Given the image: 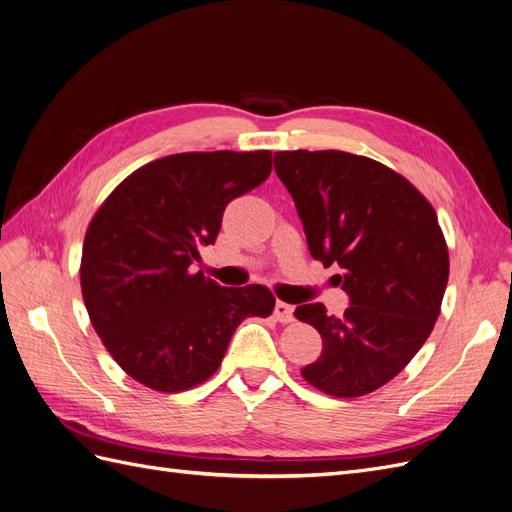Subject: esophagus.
<instances>
[{"mask_svg":"<svg viewBox=\"0 0 512 512\" xmlns=\"http://www.w3.org/2000/svg\"><path fill=\"white\" fill-rule=\"evenodd\" d=\"M292 312H294L292 305H288V303H284V301H277V303H275V309H273V316H275L277 322L288 324V322L294 320Z\"/></svg>","mask_w":512,"mask_h":512,"instance_id":"esophagus-1","label":"esophagus"}]
</instances>
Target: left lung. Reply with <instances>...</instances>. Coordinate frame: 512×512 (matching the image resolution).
Returning <instances> with one entry per match:
<instances>
[{"label":"left lung","instance_id":"obj_1","mask_svg":"<svg viewBox=\"0 0 512 512\" xmlns=\"http://www.w3.org/2000/svg\"><path fill=\"white\" fill-rule=\"evenodd\" d=\"M275 173L288 188L309 252L342 267L350 294L344 316L305 303L294 318L322 337L307 384L331 397H363L393 380L433 331L448 282V247L438 215L414 185L346 151H277Z\"/></svg>","mask_w":512,"mask_h":512}]
</instances>
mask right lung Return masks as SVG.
Here are the masks:
<instances>
[{"label":"right lung","instance_id":"obj_1","mask_svg":"<svg viewBox=\"0 0 512 512\" xmlns=\"http://www.w3.org/2000/svg\"><path fill=\"white\" fill-rule=\"evenodd\" d=\"M271 151H188L123 179L91 218L81 256L87 314L104 348L151 391L179 393L209 380L232 333L267 318V286L224 288L190 267L215 241L232 198L271 175Z\"/></svg>","mask_w":512,"mask_h":512}]
</instances>
